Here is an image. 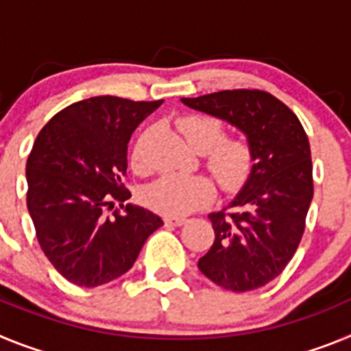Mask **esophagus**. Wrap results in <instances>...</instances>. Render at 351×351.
Wrapping results in <instances>:
<instances>
[{
	"label": "esophagus",
	"mask_w": 351,
	"mask_h": 351,
	"mask_svg": "<svg viewBox=\"0 0 351 351\" xmlns=\"http://www.w3.org/2000/svg\"><path fill=\"white\" fill-rule=\"evenodd\" d=\"M186 221H188V219L179 218V216H167L165 218L167 225H173V226H182Z\"/></svg>",
	"instance_id": "esophagus-1"
}]
</instances>
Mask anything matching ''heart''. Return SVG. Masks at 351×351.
Here are the masks:
<instances>
[{
  "mask_svg": "<svg viewBox=\"0 0 351 351\" xmlns=\"http://www.w3.org/2000/svg\"><path fill=\"white\" fill-rule=\"evenodd\" d=\"M179 130L188 144L206 153V165L225 191H235L244 184L253 170V149L246 138L223 137L225 128L218 119L202 114H188L179 117ZM132 163L144 170L141 144L135 145ZM216 188L202 173L182 176L165 173L147 184L142 191L145 206L169 216H184L213 202Z\"/></svg>",
  "mask_w": 351,
  "mask_h": 351,
  "instance_id": "b5f03b06",
  "label": "heart"
}]
</instances>
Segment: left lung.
Wrapping results in <instances>:
<instances>
[{"label": "left lung", "mask_w": 351, "mask_h": 351, "mask_svg": "<svg viewBox=\"0 0 351 351\" xmlns=\"http://www.w3.org/2000/svg\"><path fill=\"white\" fill-rule=\"evenodd\" d=\"M246 133L253 170L234 202L210 213L214 243L198 269L230 291L271 283L295 255L313 200V163L299 117L267 91L232 89L182 98Z\"/></svg>", "instance_id": "obj_1"}]
</instances>
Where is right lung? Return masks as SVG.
Instances as JSON below:
<instances>
[{"label":"right lung","instance_id":"obj_1","mask_svg":"<svg viewBox=\"0 0 351 351\" xmlns=\"http://www.w3.org/2000/svg\"><path fill=\"white\" fill-rule=\"evenodd\" d=\"M163 100L95 96L68 105L40 130L26 163L27 210L54 269L77 287L110 283L132 269L163 221L138 206L123 184L128 142Z\"/></svg>","mask_w":351,"mask_h":351}]
</instances>
